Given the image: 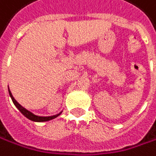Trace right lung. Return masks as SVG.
Returning <instances> with one entry per match:
<instances>
[{
  "label": "right lung",
  "mask_w": 156,
  "mask_h": 156,
  "mask_svg": "<svg viewBox=\"0 0 156 156\" xmlns=\"http://www.w3.org/2000/svg\"><path fill=\"white\" fill-rule=\"evenodd\" d=\"M8 92H9V95H10V97H11V99H12V101H13V103H14V105L16 107V108L19 109L22 114L27 118V119H29V120H31V121H33V122H48V121H50V120H53V119H55V118H57L58 116H60L61 115V113L62 112H60L59 114H56V115H53V116H48V117H43V116H37V115H35V114H34L33 112H31L30 110H28L27 108H23L20 103H17V101L13 97V95H12V94H11V92H10V90H9V88H8Z\"/></svg>",
  "instance_id": "obj_1"
}]
</instances>
